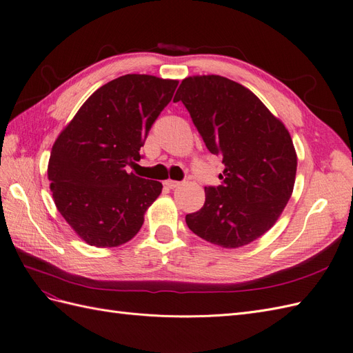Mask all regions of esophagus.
<instances>
[{"label":"esophagus","instance_id":"obj_1","mask_svg":"<svg viewBox=\"0 0 353 353\" xmlns=\"http://www.w3.org/2000/svg\"><path fill=\"white\" fill-rule=\"evenodd\" d=\"M165 185L168 188H176L181 185V183H178V181H174V179H168V181H165Z\"/></svg>","mask_w":353,"mask_h":353}]
</instances>
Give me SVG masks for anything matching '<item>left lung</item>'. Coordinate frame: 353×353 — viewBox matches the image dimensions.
<instances>
[{"label":"left lung","instance_id":"8db88e82","mask_svg":"<svg viewBox=\"0 0 353 353\" xmlns=\"http://www.w3.org/2000/svg\"><path fill=\"white\" fill-rule=\"evenodd\" d=\"M174 101H183L208 150L225 165L222 184L205 187V205L185 216L188 228L225 249L259 239L293 193L290 134L250 90L219 74L185 78Z\"/></svg>","mask_w":353,"mask_h":353}]
</instances>
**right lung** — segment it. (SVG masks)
I'll list each match as a JSON object with an SVG mask.
<instances>
[{
    "label": "right lung",
    "mask_w": 353,
    "mask_h": 353,
    "mask_svg": "<svg viewBox=\"0 0 353 353\" xmlns=\"http://www.w3.org/2000/svg\"><path fill=\"white\" fill-rule=\"evenodd\" d=\"M178 81L125 74L82 104L51 148L48 179L61 216L90 245L116 248L140 231L162 193L159 181L126 172Z\"/></svg>",
    "instance_id": "1"
}]
</instances>
